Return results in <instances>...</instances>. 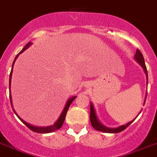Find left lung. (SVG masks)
I'll return each instance as SVG.
<instances>
[{
    "label": "left lung",
    "mask_w": 157,
    "mask_h": 157,
    "mask_svg": "<svg viewBox=\"0 0 157 157\" xmlns=\"http://www.w3.org/2000/svg\"><path fill=\"white\" fill-rule=\"evenodd\" d=\"M134 59L136 60V62L138 63L140 66H141V67H142L143 70H144V73H145L146 75L147 85H148V72H147V68H146L145 63H144V57H143V55L141 54V52H140L138 49H136V52L134 56ZM146 96H147V92H146L145 97ZM144 102H145V100H144ZM140 112H141V111H140ZM140 112L139 113V114L140 113ZM138 115H137V116H138ZM137 116H136V117H137ZM90 123H91L92 126H93L94 128H95L96 130L101 131V132H108V133H117V132H121V131L124 130V129H125V128H126L127 127H128V125H129V124H130L131 123H132V121L136 118V117L134 119V120L128 122L127 124L121 125V126L117 127V128H108V127L105 126L104 124H102L101 122H100V121L98 120V118L97 117L96 112H95L94 107L92 102H90Z\"/></svg>",
    "instance_id": "left-lung-1"
}]
</instances>
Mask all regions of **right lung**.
Listing matches in <instances>:
<instances>
[{"instance_id": "add662e5", "label": "right lung", "mask_w": 157, "mask_h": 157, "mask_svg": "<svg viewBox=\"0 0 157 157\" xmlns=\"http://www.w3.org/2000/svg\"><path fill=\"white\" fill-rule=\"evenodd\" d=\"M33 44V43L32 42H29L28 44L25 45V47H24V48L22 49V51H21L20 53H19L18 55H17V56H16V58H15L14 61H13V66H12V71H11V73H10V76H9V98H10V101H11V105L12 107H13V101H12V95H11V90H10V87H11V79H12V75H13V65H14L15 63V61H16V59H17V58H18L19 55L21 54L22 52H25V50H26L27 48H29V47L31 46ZM76 96H73V97L70 98L69 99H68L67 101V103H66L65 106H64V109H63L62 113H61V114H60L59 117L58 119H57V121H56V122L54 123L53 124H52V125H49V126H46V127H42V126H34V125H33V124H29V123H27L26 121H25L23 120L22 118H21V117H19L18 114H17V113H16V111H15V109H13V111H14V113H16V115H17V117H18V118L20 119V120L22 121L24 124L26 125L28 128H29L32 131H33V132H38V133H49V132H54V131H56L58 130V129H59L61 127H62L63 124L64 122V120H65V117H66V114H67V112L68 109H69V106L71 105V104L72 103V101L75 99Z\"/></svg>"}]
</instances>
